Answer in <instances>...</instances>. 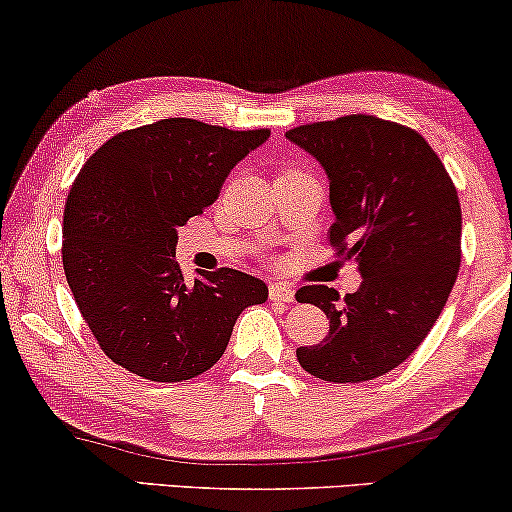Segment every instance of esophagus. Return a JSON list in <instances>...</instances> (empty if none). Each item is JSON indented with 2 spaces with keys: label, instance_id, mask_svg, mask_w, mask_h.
<instances>
[{
  "label": "esophagus",
  "instance_id": "34e87169",
  "mask_svg": "<svg viewBox=\"0 0 512 512\" xmlns=\"http://www.w3.org/2000/svg\"><path fill=\"white\" fill-rule=\"evenodd\" d=\"M270 298L272 301H280V303H294V289L289 287V284H282V282H272L270 284Z\"/></svg>",
  "mask_w": 512,
  "mask_h": 512
}]
</instances>
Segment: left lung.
<instances>
[{
    "mask_svg": "<svg viewBox=\"0 0 512 512\" xmlns=\"http://www.w3.org/2000/svg\"><path fill=\"white\" fill-rule=\"evenodd\" d=\"M287 138L322 164L329 242L362 275L343 301L324 284L298 289V303L329 317L327 338L298 348V364L322 381H371L414 353L447 303L461 265L459 195L426 138L388 119L348 115Z\"/></svg>",
    "mask_w": 512,
    "mask_h": 512,
    "instance_id": "1",
    "label": "left lung"
}]
</instances>
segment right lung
Returning <instances> with one entry per match:
<instances>
[{
	"label": "right lung",
	"mask_w": 512,
	"mask_h": 512,
	"mask_svg": "<svg viewBox=\"0 0 512 512\" xmlns=\"http://www.w3.org/2000/svg\"><path fill=\"white\" fill-rule=\"evenodd\" d=\"M268 129L230 131L169 117L122 131L86 159L63 216V268L79 313L112 362L148 381L214 367L244 308L268 301L247 272L185 282L178 228L214 204Z\"/></svg>",
	"instance_id": "right-lung-1"
}]
</instances>
